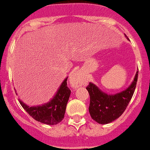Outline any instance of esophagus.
Wrapping results in <instances>:
<instances>
[{
    "label": "esophagus",
    "instance_id": "1",
    "mask_svg": "<svg viewBox=\"0 0 150 150\" xmlns=\"http://www.w3.org/2000/svg\"><path fill=\"white\" fill-rule=\"evenodd\" d=\"M81 76L78 72H75V73L72 74L70 77V82H71V84L73 87L76 88L78 87H80L81 84L82 82Z\"/></svg>",
    "mask_w": 150,
    "mask_h": 150
}]
</instances>
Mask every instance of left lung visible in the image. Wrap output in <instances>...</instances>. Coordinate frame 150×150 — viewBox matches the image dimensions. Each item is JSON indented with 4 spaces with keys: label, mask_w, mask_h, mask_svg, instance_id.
Listing matches in <instances>:
<instances>
[{
    "label": "left lung",
    "mask_w": 150,
    "mask_h": 150,
    "mask_svg": "<svg viewBox=\"0 0 150 150\" xmlns=\"http://www.w3.org/2000/svg\"><path fill=\"white\" fill-rule=\"evenodd\" d=\"M137 76L138 72L137 71L130 86L125 90L114 95L105 93L96 85L90 83L86 89L90 97L89 112L92 119L99 124H108L120 117L134 94Z\"/></svg>",
    "instance_id": "1"
}]
</instances>
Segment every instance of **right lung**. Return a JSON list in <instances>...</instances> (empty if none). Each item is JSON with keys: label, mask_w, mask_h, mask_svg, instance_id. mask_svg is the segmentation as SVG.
I'll return each instance as SVG.
<instances>
[{"label": "right lung", "mask_w": 150, "mask_h": 150, "mask_svg": "<svg viewBox=\"0 0 150 150\" xmlns=\"http://www.w3.org/2000/svg\"><path fill=\"white\" fill-rule=\"evenodd\" d=\"M67 78L64 79L54 96L47 103L29 106L19 99L22 108L34 120L47 125H56L63 120L71 90L67 87Z\"/></svg>", "instance_id": "add662e5"}]
</instances>
